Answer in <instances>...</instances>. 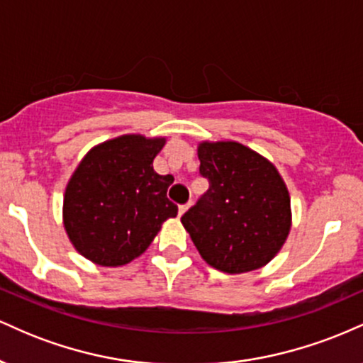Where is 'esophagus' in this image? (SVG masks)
I'll use <instances>...</instances> for the list:
<instances>
[{"label": "esophagus", "instance_id": "obj_1", "mask_svg": "<svg viewBox=\"0 0 363 363\" xmlns=\"http://www.w3.org/2000/svg\"><path fill=\"white\" fill-rule=\"evenodd\" d=\"M189 206H191V203H187V205H181V206H179V216L184 215L186 211L189 210Z\"/></svg>", "mask_w": 363, "mask_h": 363}]
</instances>
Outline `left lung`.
I'll use <instances>...</instances> for the list:
<instances>
[{"label":"left lung","instance_id":"8db88e82","mask_svg":"<svg viewBox=\"0 0 363 363\" xmlns=\"http://www.w3.org/2000/svg\"><path fill=\"white\" fill-rule=\"evenodd\" d=\"M210 187L181 222L208 264L223 273L259 269L280 252L291 227L290 194L277 167L237 141L198 145Z\"/></svg>","mask_w":363,"mask_h":363}]
</instances>
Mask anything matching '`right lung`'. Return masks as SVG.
Masks as SVG:
<instances>
[{"label": "right lung", "mask_w": 363, "mask_h": 363, "mask_svg": "<svg viewBox=\"0 0 363 363\" xmlns=\"http://www.w3.org/2000/svg\"><path fill=\"white\" fill-rule=\"evenodd\" d=\"M165 138L123 135L97 145L69 179L62 223L73 247L101 266H123L148 249L162 223L177 215L172 176L153 170Z\"/></svg>", "instance_id": "obj_1"}]
</instances>
